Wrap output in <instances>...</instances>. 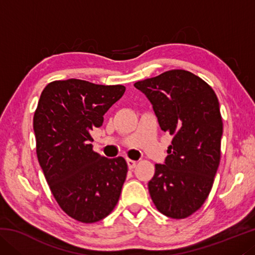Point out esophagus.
Listing matches in <instances>:
<instances>
[{
  "label": "esophagus",
  "instance_id": "obj_1",
  "mask_svg": "<svg viewBox=\"0 0 255 255\" xmlns=\"http://www.w3.org/2000/svg\"><path fill=\"white\" fill-rule=\"evenodd\" d=\"M127 164H128V167L130 170H132V169H135V166H136V164H137V162L136 161H132V159H127Z\"/></svg>",
  "mask_w": 255,
  "mask_h": 255
}]
</instances>
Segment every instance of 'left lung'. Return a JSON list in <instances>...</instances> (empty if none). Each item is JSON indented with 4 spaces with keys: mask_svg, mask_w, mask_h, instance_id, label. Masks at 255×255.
<instances>
[{
    "mask_svg": "<svg viewBox=\"0 0 255 255\" xmlns=\"http://www.w3.org/2000/svg\"><path fill=\"white\" fill-rule=\"evenodd\" d=\"M153 105L159 127L173 136L165 164L148 182L159 213L183 219L200 208L221 162L223 120L213 88L191 72L171 70L136 82Z\"/></svg>",
    "mask_w": 255,
    "mask_h": 255,
    "instance_id": "obj_1",
    "label": "left lung"
}]
</instances>
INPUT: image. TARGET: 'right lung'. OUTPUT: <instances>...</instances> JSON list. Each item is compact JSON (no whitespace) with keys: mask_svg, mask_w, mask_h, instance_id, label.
Returning a JSON list of instances; mask_svg holds the SVG:
<instances>
[{"mask_svg":"<svg viewBox=\"0 0 255 255\" xmlns=\"http://www.w3.org/2000/svg\"><path fill=\"white\" fill-rule=\"evenodd\" d=\"M124 85H100L70 79L42 90L33 116L36 152L50 191L64 213L96 223L117 205L128 166L122 156L93 150L91 131L124 96Z\"/></svg>","mask_w":255,"mask_h":255,"instance_id":"right-lung-1","label":"right lung"}]
</instances>
